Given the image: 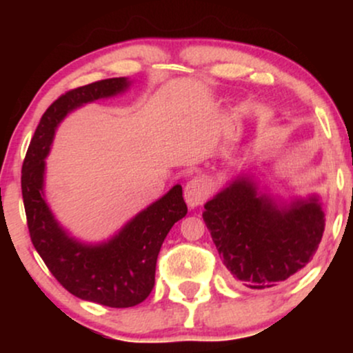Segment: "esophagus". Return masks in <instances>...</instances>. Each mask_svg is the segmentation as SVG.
Listing matches in <instances>:
<instances>
[{
    "label": "esophagus",
    "mask_w": 353,
    "mask_h": 353,
    "mask_svg": "<svg viewBox=\"0 0 353 353\" xmlns=\"http://www.w3.org/2000/svg\"><path fill=\"white\" fill-rule=\"evenodd\" d=\"M208 197H209V184L208 181L202 179V177H194V179H190L188 184H185L184 199L188 202L190 209L204 204Z\"/></svg>",
    "instance_id": "obj_1"
}]
</instances>
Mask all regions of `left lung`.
Returning a JSON list of instances; mask_svg holds the SVG:
<instances>
[{
	"mask_svg": "<svg viewBox=\"0 0 353 353\" xmlns=\"http://www.w3.org/2000/svg\"><path fill=\"white\" fill-rule=\"evenodd\" d=\"M204 217L219 255L250 289H267L302 270L317 252L325 214L317 196L285 202L241 174L205 202Z\"/></svg>",
	"mask_w": 353,
	"mask_h": 353,
	"instance_id": "obj_1",
	"label": "left lung"
}]
</instances>
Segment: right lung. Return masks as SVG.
<instances>
[{"mask_svg":"<svg viewBox=\"0 0 353 353\" xmlns=\"http://www.w3.org/2000/svg\"><path fill=\"white\" fill-rule=\"evenodd\" d=\"M129 86L128 78L103 79L72 89L56 99L36 128L21 171L31 242L50 272L76 297L114 309L134 307L151 294L161 245L172 225L188 214L182 188L174 185L161 199L136 214L109 241L86 244L68 234L46 202L44 159L51 151L59 123L71 111L121 94Z\"/></svg>","mask_w":353,"mask_h":353,"instance_id":"right-lung-1","label":"right lung"}]
</instances>
